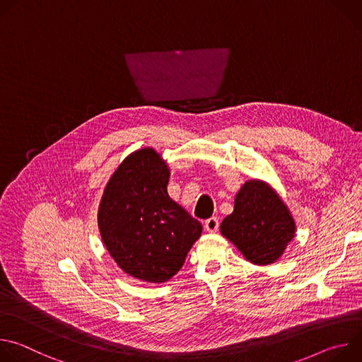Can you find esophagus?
I'll list each match as a JSON object with an SVG mask.
<instances>
[{
    "label": "esophagus",
    "instance_id": "1",
    "mask_svg": "<svg viewBox=\"0 0 362 362\" xmlns=\"http://www.w3.org/2000/svg\"><path fill=\"white\" fill-rule=\"evenodd\" d=\"M204 229L208 230L209 233L218 232V229H219V221H218V218H209L208 221H206V222H204Z\"/></svg>",
    "mask_w": 362,
    "mask_h": 362
}]
</instances>
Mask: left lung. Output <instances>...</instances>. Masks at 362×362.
Segmentation results:
<instances>
[{"instance_id": "8db88e82", "label": "left lung", "mask_w": 362, "mask_h": 362, "mask_svg": "<svg viewBox=\"0 0 362 362\" xmlns=\"http://www.w3.org/2000/svg\"><path fill=\"white\" fill-rule=\"evenodd\" d=\"M296 225L276 190L259 179L246 180L235 196L233 212L221 223V233L245 259L271 265L295 238Z\"/></svg>"}]
</instances>
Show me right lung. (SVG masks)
<instances>
[{
    "label": "right lung",
    "instance_id": "right-lung-1",
    "mask_svg": "<svg viewBox=\"0 0 362 362\" xmlns=\"http://www.w3.org/2000/svg\"><path fill=\"white\" fill-rule=\"evenodd\" d=\"M170 169L143 147L119 165L103 192L97 223L107 252L127 275L150 284L172 279L202 235V225L170 199Z\"/></svg>",
    "mask_w": 362,
    "mask_h": 362
}]
</instances>
